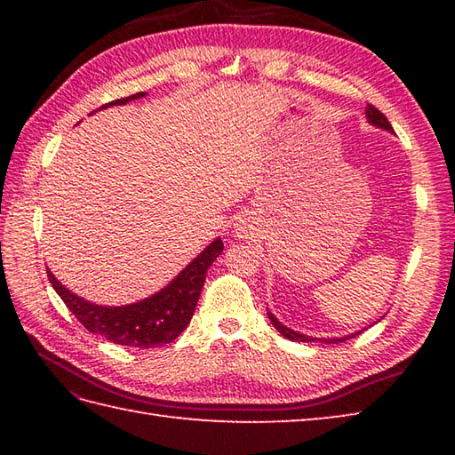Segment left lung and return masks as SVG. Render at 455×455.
Returning <instances> with one entry per match:
<instances>
[{
    "instance_id": "8db88e82",
    "label": "left lung",
    "mask_w": 455,
    "mask_h": 455,
    "mask_svg": "<svg viewBox=\"0 0 455 455\" xmlns=\"http://www.w3.org/2000/svg\"><path fill=\"white\" fill-rule=\"evenodd\" d=\"M365 117H367V121H370L371 124H375V127H381V129H385V131H391V132H393L391 123L387 121V117H385V115H383L379 109L375 108V105H371V103L367 105V108H365ZM267 318H269V321H272V324L277 328V331L282 332V336H285L287 340H291V342H315V340H318V342H326V344H336V342L347 340V338H354V336H357V334H362V331H360V332H354V334L344 336V338H328V340H321V338L303 336V334H299V332L291 331V328L283 326L269 311H267Z\"/></svg>"
}]
</instances>
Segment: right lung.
<instances>
[{"label": "right lung", "mask_w": 455, "mask_h": 455, "mask_svg": "<svg viewBox=\"0 0 455 455\" xmlns=\"http://www.w3.org/2000/svg\"><path fill=\"white\" fill-rule=\"evenodd\" d=\"M144 92L134 93L131 98H121L101 105V109L111 105H124L127 101L144 98ZM222 252V240L217 238L172 283L144 301L124 307H101L74 295L58 279L48 272V282L54 291L60 295L70 313L88 328L92 334H101L113 344L131 347H156L170 344L183 332L196 313L203 283L209 266Z\"/></svg>", "instance_id": "obj_1"}]
</instances>
